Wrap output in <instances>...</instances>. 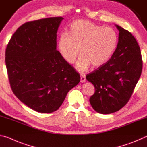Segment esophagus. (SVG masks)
Returning <instances> with one entry per match:
<instances>
[{
  "label": "esophagus",
  "instance_id": "34e87169",
  "mask_svg": "<svg viewBox=\"0 0 147 147\" xmlns=\"http://www.w3.org/2000/svg\"><path fill=\"white\" fill-rule=\"evenodd\" d=\"M86 81V78L85 75H81V83H85Z\"/></svg>",
  "mask_w": 147,
  "mask_h": 147
}]
</instances>
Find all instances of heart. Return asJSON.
I'll list each match as a JSON object with an SVG mask.
<instances>
[{"label":"heart","mask_w":147,"mask_h":147,"mask_svg":"<svg viewBox=\"0 0 147 147\" xmlns=\"http://www.w3.org/2000/svg\"><path fill=\"white\" fill-rule=\"evenodd\" d=\"M118 40L113 28L79 19L71 24L69 34L64 32L60 36L58 48L62 58L69 64L75 62L80 53L76 68L84 72L91 65L98 68L106 63L116 49Z\"/></svg>","instance_id":"heart-1"}]
</instances>
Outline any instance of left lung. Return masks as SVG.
I'll use <instances>...</instances> for the list:
<instances>
[{
    "mask_svg": "<svg viewBox=\"0 0 147 147\" xmlns=\"http://www.w3.org/2000/svg\"><path fill=\"white\" fill-rule=\"evenodd\" d=\"M115 26L119 34L114 53L106 63L86 76L95 87L90 103L101 114L116 112L128 102L143 68L140 47L136 38L129 31Z\"/></svg>",
    "mask_w": 147,
    "mask_h": 147,
    "instance_id": "8db88e82",
    "label": "left lung"
}]
</instances>
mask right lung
<instances>
[{
  "mask_svg": "<svg viewBox=\"0 0 147 147\" xmlns=\"http://www.w3.org/2000/svg\"><path fill=\"white\" fill-rule=\"evenodd\" d=\"M64 18L29 21L17 29L7 45L5 61L16 97L39 113L54 112L80 76L57 50V33Z\"/></svg>",
  "mask_w": 147,
  "mask_h": 147,
  "instance_id": "obj_1",
  "label": "right lung"
}]
</instances>
